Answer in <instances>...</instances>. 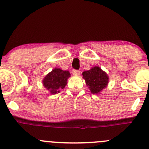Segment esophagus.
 <instances>
[{"mask_svg": "<svg viewBox=\"0 0 149 149\" xmlns=\"http://www.w3.org/2000/svg\"><path fill=\"white\" fill-rule=\"evenodd\" d=\"M80 71H78V70H76V69H73L72 71V73L73 75H76V76H78V75H80Z\"/></svg>", "mask_w": 149, "mask_h": 149, "instance_id": "34e87169", "label": "esophagus"}]
</instances>
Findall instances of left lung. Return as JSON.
I'll return each instance as SVG.
<instances>
[{"label":"left lung","mask_w":149,"mask_h":149,"mask_svg":"<svg viewBox=\"0 0 149 149\" xmlns=\"http://www.w3.org/2000/svg\"><path fill=\"white\" fill-rule=\"evenodd\" d=\"M82 74L87 86L92 94L100 93L109 83V78L107 73L98 66L92 67L90 70L84 71Z\"/></svg>","instance_id":"left-lung-1"}]
</instances>
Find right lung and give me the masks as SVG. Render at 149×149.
I'll return each mask as SVG.
<instances>
[{"label": "right lung", "instance_id": "add662e5", "mask_svg": "<svg viewBox=\"0 0 149 149\" xmlns=\"http://www.w3.org/2000/svg\"><path fill=\"white\" fill-rule=\"evenodd\" d=\"M70 76L71 74L68 71L55 68L44 78L42 84L51 95H55L65 88Z\"/></svg>", "mask_w": 149, "mask_h": 149}]
</instances>
